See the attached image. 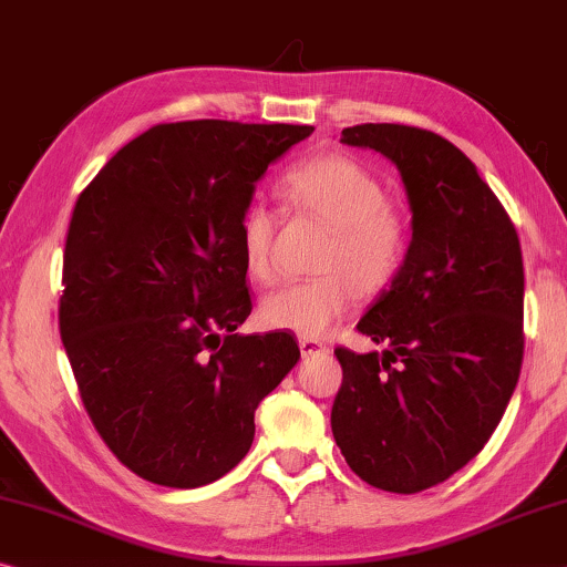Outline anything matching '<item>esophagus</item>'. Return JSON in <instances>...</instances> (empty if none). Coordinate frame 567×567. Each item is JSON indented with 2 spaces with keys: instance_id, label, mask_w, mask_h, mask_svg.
Returning <instances> with one entry per match:
<instances>
[{
  "instance_id": "34e87169",
  "label": "esophagus",
  "mask_w": 567,
  "mask_h": 567,
  "mask_svg": "<svg viewBox=\"0 0 567 567\" xmlns=\"http://www.w3.org/2000/svg\"><path fill=\"white\" fill-rule=\"evenodd\" d=\"M328 346L326 343H320V340H316V338H300V353H302V358H312V355H322V353H328Z\"/></svg>"
}]
</instances>
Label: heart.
Segmentation results:
<instances>
[{
  "instance_id": "1",
  "label": "heart",
  "mask_w": 567,
  "mask_h": 567,
  "mask_svg": "<svg viewBox=\"0 0 567 567\" xmlns=\"http://www.w3.org/2000/svg\"><path fill=\"white\" fill-rule=\"evenodd\" d=\"M280 194L295 212L328 224L332 237L320 259L326 275L267 295L259 318L275 330L322 338L355 308L361 292L375 295L393 282L406 255V229L375 174L343 154L302 161L287 171ZM277 227L280 217L265 202L249 204L241 214V259L259 282H272L277 275Z\"/></svg>"
}]
</instances>
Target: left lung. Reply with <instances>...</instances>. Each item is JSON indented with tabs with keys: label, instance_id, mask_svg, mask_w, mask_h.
<instances>
[{
	"label": "left lung",
	"instance_id": "1",
	"mask_svg": "<svg viewBox=\"0 0 567 567\" xmlns=\"http://www.w3.org/2000/svg\"><path fill=\"white\" fill-rule=\"evenodd\" d=\"M399 168L411 245L358 322L383 350L336 348L330 426L358 477L413 494L482 452L523 368L525 272L517 231L477 166L436 133L399 123L343 128Z\"/></svg>",
	"mask_w": 567,
	"mask_h": 567
}]
</instances>
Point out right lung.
Wrapping results in <instances>:
<instances>
[{
    "label": "right lung",
    "mask_w": 567,
    "mask_h": 567,
    "mask_svg": "<svg viewBox=\"0 0 567 567\" xmlns=\"http://www.w3.org/2000/svg\"><path fill=\"white\" fill-rule=\"evenodd\" d=\"M312 125H154L80 194L60 336L97 434L138 477L194 489L245 460L255 411L295 363L251 312L239 221L267 166Z\"/></svg>",
    "instance_id": "add662e5"
}]
</instances>
